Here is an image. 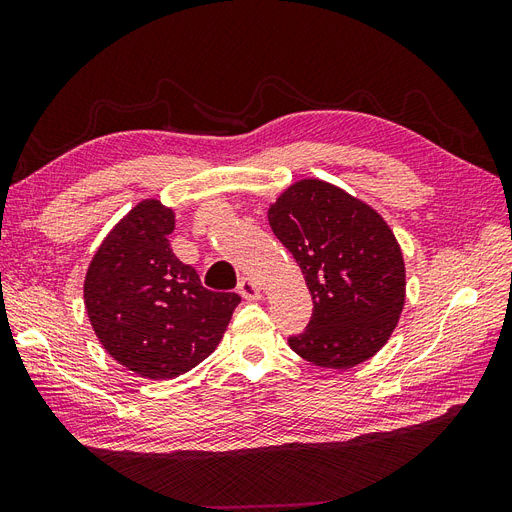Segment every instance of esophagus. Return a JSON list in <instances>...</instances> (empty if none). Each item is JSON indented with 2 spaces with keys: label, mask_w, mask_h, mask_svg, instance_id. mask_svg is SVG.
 <instances>
[{
  "label": "esophagus",
  "mask_w": 512,
  "mask_h": 512,
  "mask_svg": "<svg viewBox=\"0 0 512 512\" xmlns=\"http://www.w3.org/2000/svg\"><path fill=\"white\" fill-rule=\"evenodd\" d=\"M237 290H239L241 297L247 299V301H256V299L262 297V294H260V286H258L254 280H250V277H243V280H241L239 286H237Z\"/></svg>",
  "instance_id": "obj_1"
}]
</instances>
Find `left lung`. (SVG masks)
Here are the masks:
<instances>
[{
  "label": "left lung",
  "instance_id": "left-lung-1",
  "mask_svg": "<svg viewBox=\"0 0 512 512\" xmlns=\"http://www.w3.org/2000/svg\"><path fill=\"white\" fill-rule=\"evenodd\" d=\"M275 237L301 267L314 312L288 346L305 361L348 369L374 356L397 327L406 267L393 230L359 198L303 179L269 209Z\"/></svg>",
  "mask_w": 512,
  "mask_h": 512
}]
</instances>
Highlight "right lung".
I'll return each mask as SVG.
<instances>
[{"label":"right lung","instance_id":"right-lung-1","mask_svg":"<svg viewBox=\"0 0 512 512\" xmlns=\"http://www.w3.org/2000/svg\"><path fill=\"white\" fill-rule=\"evenodd\" d=\"M173 209L143 200L98 247L85 275V307L117 363L151 380L177 378L218 348L237 292H211L173 254Z\"/></svg>","mask_w":512,"mask_h":512}]
</instances>
